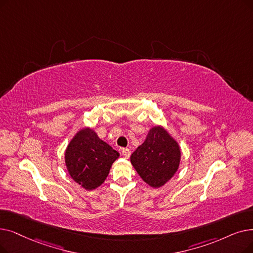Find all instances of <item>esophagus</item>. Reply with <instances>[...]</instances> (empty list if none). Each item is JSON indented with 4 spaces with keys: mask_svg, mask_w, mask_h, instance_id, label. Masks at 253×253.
<instances>
[{
    "mask_svg": "<svg viewBox=\"0 0 253 253\" xmlns=\"http://www.w3.org/2000/svg\"><path fill=\"white\" fill-rule=\"evenodd\" d=\"M122 154H123V156H124L125 158H129V157H130V154H131V152H130V150H129V149L124 148V149H122Z\"/></svg>",
    "mask_w": 253,
    "mask_h": 253,
    "instance_id": "1",
    "label": "esophagus"
}]
</instances>
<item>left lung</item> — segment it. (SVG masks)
I'll use <instances>...</instances> for the list:
<instances>
[{
    "mask_svg": "<svg viewBox=\"0 0 253 253\" xmlns=\"http://www.w3.org/2000/svg\"><path fill=\"white\" fill-rule=\"evenodd\" d=\"M180 160L178 142L162 126L151 128L146 140L130 157L140 178L154 188L161 187L173 177Z\"/></svg>",
    "mask_w": 253,
    "mask_h": 253,
    "instance_id": "left-lung-1",
    "label": "left lung"
}]
</instances>
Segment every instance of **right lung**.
I'll return each mask as SVG.
<instances>
[{
  "label": "right lung",
  "instance_id": "right-lung-1",
  "mask_svg": "<svg viewBox=\"0 0 253 253\" xmlns=\"http://www.w3.org/2000/svg\"><path fill=\"white\" fill-rule=\"evenodd\" d=\"M120 154L98 137L91 128H83L65 151V163L71 178L86 190L96 189L105 181Z\"/></svg>",
  "mask_w": 253,
  "mask_h": 253
}]
</instances>
